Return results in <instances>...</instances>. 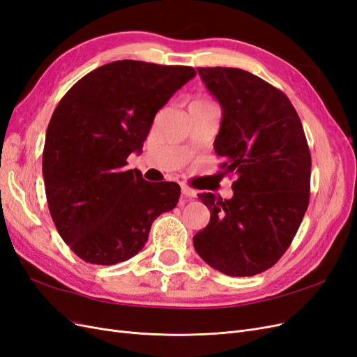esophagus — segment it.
<instances>
[{
	"mask_svg": "<svg viewBox=\"0 0 357 357\" xmlns=\"http://www.w3.org/2000/svg\"><path fill=\"white\" fill-rule=\"evenodd\" d=\"M181 195L189 198V199H193V198H197V190L190 189L189 186H181Z\"/></svg>",
	"mask_w": 357,
	"mask_h": 357,
	"instance_id": "1",
	"label": "esophagus"
}]
</instances>
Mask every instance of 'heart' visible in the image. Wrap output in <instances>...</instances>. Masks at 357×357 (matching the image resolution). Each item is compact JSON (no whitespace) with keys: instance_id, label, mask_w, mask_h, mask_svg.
Instances as JSON below:
<instances>
[{"instance_id":"obj_1","label":"heart","mask_w":357,"mask_h":357,"mask_svg":"<svg viewBox=\"0 0 357 357\" xmlns=\"http://www.w3.org/2000/svg\"><path fill=\"white\" fill-rule=\"evenodd\" d=\"M192 104H202V105H215L213 102V100L207 98V96H199V98H197L195 101H193Z\"/></svg>"}]
</instances>
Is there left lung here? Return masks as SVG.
Instances as JSON below:
<instances>
[{"mask_svg":"<svg viewBox=\"0 0 357 357\" xmlns=\"http://www.w3.org/2000/svg\"><path fill=\"white\" fill-rule=\"evenodd\" d=\"M222 105L214 152L235 174L231 199L199 193L210 222L193 236L218 271L250 277L274 266L294 241L310 202L311 153L284 92L241 68H197Z\"/></svg>","mask_w":357,"mask_h":357,"instance_id":"left-lung-1","label":"left lung"}]
</instances>
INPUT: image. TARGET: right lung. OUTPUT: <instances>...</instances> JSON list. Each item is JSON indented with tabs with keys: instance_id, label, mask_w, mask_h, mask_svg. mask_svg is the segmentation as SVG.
<instances>
[{
	"instance_id": "1",
	"label": "right lung",
	"mask_w": 357,
	"mask_h": 357,
	"mask_svg": "<svg viewBox=\"0 0 357 357\" xmlns=\"http://www.w3.org/2000/svg\"><path fill=\"white\" fill-rule=\"evenodd\" d=\"M197 71L186 66L116 61L62 96L47 126L43 177L52 220L82 261L116 265L147 243L159 214L180 198L174 181L129 169L156 113Z\"/></svg>"
}]
</instances>
